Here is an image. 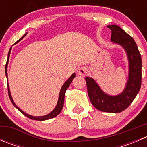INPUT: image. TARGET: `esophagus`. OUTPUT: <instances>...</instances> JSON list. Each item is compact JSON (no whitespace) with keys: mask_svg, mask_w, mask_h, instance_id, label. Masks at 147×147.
I'll return each mask as SVG.
<instances>
[{"mask_svg":"<svg viewBox=\"0 0 147 147\" xmlns=\"http://www.w3.org/2000/svg\"><path fill=\"white\" fill-rule=\"evenodd\" d=\"M87 73V69H86L85 67H81L80 69L78 70V74L82 75V76H84Z\"/></svg>","mask_w":147,"mask_h":147,"instance_id":"esophagus-1","label":"esophagus"}]
</instances>
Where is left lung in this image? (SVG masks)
<instances>
[{
    "instance_id": "obj_1",
    "label": "left lung",
    "mask_w": 147,
    "mask_h": 147,
    "mask_svg": "<svg viewBox=\"0 0 147 147\" xmlns=\"http://www.w3.org/2000/svg\"><path fill=\"white\" fill-rule=\"evenodd\" d=\"M112 30L111 41L121 45L127 53L129 62L128 80L120 94L112 96L104 92L92 78L86 77L87 93L93 106L105 112L119 113L127 109L139 93L142 84V57L135 41L117 25L107 26Z\"/></svg>"
}]
</instances>
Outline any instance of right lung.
Returning a JSON list of instances; mask_svg holds the SVG:
<instances>
[{
    "instance_id": "right-lung-1",
    "label": "right lung",
    "mask_w": 147,
    "mask_h": 147,
    "mask_svg": "<svg viewBox=\"0 0 147 147\" xmlns=\"http://www.w3.org/2000/svg\"><path fill=\"white\" fill-rule=\"evenodd\" d=\"M26 35H27V32H26V33L25 34V35H23V36L21 38H20V39H19V40H18L17 42H18L19 41L23 39V38H24V37L26 36ZM17 42H16V43H17ZM11 49H12V47H10L9 52H8V60H7L6 65H5V75H6V78H7V80H8V73H7V71H8V69H7V68H8V61H9V57H10V51H11ZM75 78V73H73L72 75H71L70 77H69V79H67V80L66 82H65L64 84H63V85L62 86V87H61V90H60V94H59L58 101H57V105H56V107H55V109H53V110L51 112H50V113L47 114V115H44V116H40V117L32 116V115H28V114L26 113V112H23V110H21V109H20V108H19L18 107L17 105H16V104H15L14 101H13V98H12L11 94H10L9 85H8V95H9V98H10V101H11V102H12V104H13V106H14L15 107L17 108V109H18V110L20 111V112H21V113L23 114V115H24L25 116H26V117H27L30 118V119H33V120H38V121H44V120L50 119H52V118L55 117H56V116H57V115H58L60 113V112H61L62 109H63V105H64L65 95V92H66V90H67V88H68V87H69V84H70V83L72 82V80H73V79Z\"/></svg>"
}]
</instances>
